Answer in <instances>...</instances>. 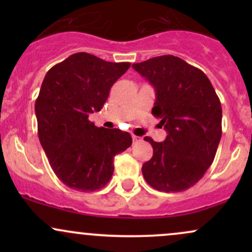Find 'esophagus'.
Returning <instances> with one entry per match:
<instances>
[{"mask_svg": "<svg viewBox=\"0 0 252 252\" xmlns=\"http://www.w3.org/2000/svg\"><path fill=\"white\" fill-rule=\"evenodd\" d=\"M132 141H134L135 143H136V142H141V141H142V137H140V136L132 135Z\"/></svg>", "mask_w": 252, "mask_h": 252, "instance_id": "esophagus-1", "label": "esophagus"}]
</instances>
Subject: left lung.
Listing matches in <instances>:
<instances>
[{"mask_svg": "<svg viewBox=\"0 0 252 252\" xmlns=\"http://www.w3.org/2000/svg\"><path fill=\"white\" fill-rule=\"evenodd\" d=\"M154 86L152 112L167 131L163 142L144 137L153 158L142 166L146 181L162 192L194 186L212 164L221 137V105L201 70L174 56L132 65Z\"/></svg>", "mask_w": 252, "mask_h": 252, "instance_id": "1", "label": "left lung"}]
</instances>
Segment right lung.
<instances>
[{
    "instance_id": "right-lung-1",
    "label": "right lung",
    "mask_w": 252,
    "mask_h": 252,
    "mask_svg": "<svg viewBox=\"0 0 252 252\" xmlns=\"http://www.w3.org/2000/svg\"><path fill=\"white\" fill-rule=\"evenodd\" d=\"M129 67L130 63H109L80 52L45 76L35 102L37 134L53 172L72 189H103L114 173L115 155L131 146L129 132L98 128L89 120Z\"/></svg>"
}]
</instances>
